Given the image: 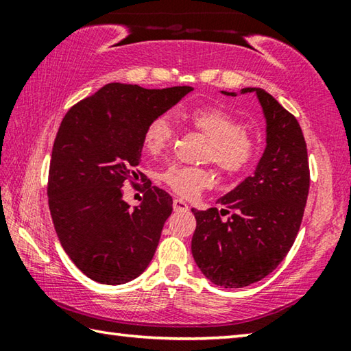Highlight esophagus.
Returning <instances> with one entry per match:
<instances>
[{"mask_svg": "<svg viewBox=\"0 0 351 351\" xmlns=\"http://www.w3.org/2000/svg\"><path fill=\"white\" fill-rule=\"evenodd\" d=\"M173 209L176 212H186L189 209V206H187L186 201H182L180 198H175L173 199Z\"/></svg>", "mask_w": 351, "mask_h": 351, "instance_id": "34e87169", "label": "esophagus"}]
</instances>
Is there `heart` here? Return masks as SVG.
Listing matches in <instances>:
<instances>
[{
    "label": "heart",
    "instance_id": "obj_1",
    "mask_svg": "<svg viewBox=\"0 0 351 351\" xmlns=\"http://www.w3.org/2000/svg\"><path fill=\"white\" fill-rule=\"evenodd\" d=\"M184 119L209 142L206 159L226 176H237L251 165L255 156V141L243 130L241 122L230 112L218 106H197L189 110ZM171 125L165 116L148 123L144 132V148L148 154H159L171 141ZM164 181L182 197H193L201 189L209 186L212 176L204 169L170 167Z\"/></svg>",
    "mask_w": 351,
    "mask_h": 351
}]
</instances>
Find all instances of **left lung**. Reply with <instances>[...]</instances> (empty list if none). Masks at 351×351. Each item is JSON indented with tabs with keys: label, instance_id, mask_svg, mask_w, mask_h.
<instances>
[{
	"label": "left lung",
	"instance_id": "8db88e82",
	"mask_svg": "<svg viewBox=\"0 0 351 351\" xmlns=\"http://www.w3.org/2000/svg\"><path fill=\"white\" fill-rule=\"evenodd\" d=\"M247 93H255L266 123V147L254 175L217 199L219 210L192 209L195 263L223 288L247 287L280 265L299 232L310 190L306 144L297 119L261 88L240 90ZM229 210L233 213L223 220Z\"/></svg>",
	"mask_w": 351,
	"mask_h": 351
}]
</instances>
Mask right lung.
<instances>
[{
    "label": "right lung",
    "instance_id": "add662e5",
    "mask_svg": "<svg viewBox=\"0 0 351 351\" xmlns=\"http://www.w3.org/2000/svg\"><path fill=\"white\" fill-rule=\"evenodd\" d=\"M190 91L108 83L63 117L49 165V210L64 252L91 280L132 282L156 252L173 199L150 184L132 209L122 187L138 178L148 123Z\"/></svg>",
    "mask_w": 351,
    "mask_h": 351
}]
</instances>
